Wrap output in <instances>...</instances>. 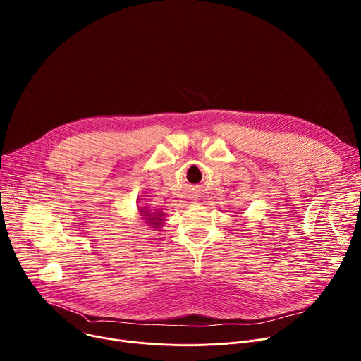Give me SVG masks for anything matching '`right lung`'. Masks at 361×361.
I'll list each match as a JSON object with an SVG mask.
<instances>
[{
  "label": "right lung",
  "instance_id": "1",
  "mask_svg": "<svg viewBox=\"0 0 361 361\" xmlns=\"http://www.w3.org/2000/svg\"><path fill=\"white\" fill-rule=\"evenodd\" d=\"M138 214L140 219L144 220L148 226H151V228H161L163 221L166 220V213H163L161 210H156V212H151L147 207H138Z\"/></svg>",
  "mask_w": 361,
  "mask_h": 361
}]
</instances>
